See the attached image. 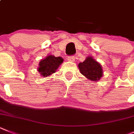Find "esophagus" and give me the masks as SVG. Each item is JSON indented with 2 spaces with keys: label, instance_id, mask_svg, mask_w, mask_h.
<instances>
[{
  "label": "esophagus",
  "instance_id": "esophagus-1",
  "mask_svg": "<svg viewBox=\"0 0 134 134\" xmlns=\"http://www.w3.org/2000/svg\"><path fill=\"white\" fill-rule=\"evenodd\" d=\"M67 60L69 61H71V62H73L75 61V56H69L67 57Z\"/></svg>",
  "mask_w": 134,
  "mask_h": 134
}]
</instances>
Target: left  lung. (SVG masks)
<instances>
[{
  "label": "left lung",
  "mask_w": 134,
  "mask_h": 134,
  "mask_svg": "<svg viewBox=\"0 0 134 134\" xmlns=\"http://www.w3.org/2000/svg\"><path fill=\"white\" fill-rule=\"evenodd\" d=\"M78 67L80 73L91 81H97L103 75L102 65L92 57H87L83 62L79 63Z\"/></svg>",
  "instance_id": "left-lung-1"
}]
</instances>
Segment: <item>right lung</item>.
<instances>
[{
    "instance_id": "1",
    "label": "right lung",
    "mask_w": 134,
    "mask_h": 134,
    "mask_svg": "<svg viewBox=\"0 0 134 134\" xmlns=\"http://www.w3.org/2000/svg\"><path fill=\"white\" fill-rule=\"evenodd\" d=\"M63 62V59L61 57L48 55L38 63V71L42 77H48L56 71L59 66Z\"/></svg>"
}]
</instances>
